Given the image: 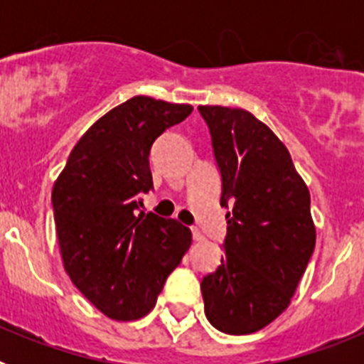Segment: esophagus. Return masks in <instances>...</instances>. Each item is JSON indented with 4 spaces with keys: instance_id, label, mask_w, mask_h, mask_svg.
<instances>
[{
    "instance_id": "34e87169",
    "label": "esophagus",
    "mask_w": 364,
    "mask_h": 364,
    "mask_svg": "<svg viewBox=\"0 0 364 364\" xmlns=\"http://www.w3.org/2000/svg\"><path fill=\"white\" fill-rule=\"evenodd\" d=\"M191 235H193V240H197V242L204 240V235H202V231L198 230V228H191Z\"/></svg>"
}]
</instances>
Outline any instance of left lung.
Segmentation results:
<instances>
[{
	"instance_id": "obj_1",
	"label": "left lung",
	"mask_w": 364,
	"mask_h": 364,
	"mask_svg": "<svg viewBox=\"0 0 364 364\" xmlns=\"http://www.w3.org/2000/svg\"><path fill=\"white\" fill-rule=\"evenodd\" d=\"M226 210L224 257L200 282L205 317L246 336L288 308L315 247L310 191L284 144L244 109L200 105Z\"/></svg>"
}]
</instances>
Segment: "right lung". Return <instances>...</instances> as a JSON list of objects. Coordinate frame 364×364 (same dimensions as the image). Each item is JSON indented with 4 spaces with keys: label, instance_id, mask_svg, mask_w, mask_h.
Wrapping results in <instances>:
<instances>
[{
    "label": "right lung",
    "instance_id": "right-lung-1",
    "mask_svg": "<svg viewBox=\"0 0 364 364\" xmlns=\"http://www.w3.org/2000/svg\"><path fill=\"white\" fill-rule=\"evenodd\" d=\"M191 111L149 96L127 100L87 129L54 182L63 268L109 319L149 314L191 246V231L178 220L138 213L153 189L151 146Z\"/></svg>",
    "mask_w": 364,
    "mask_h": 364
}]
</instances>
